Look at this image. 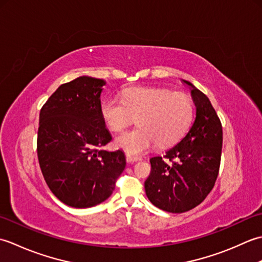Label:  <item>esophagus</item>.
<instances>
[{
    "label": "esophagus",
    "mask_w": 262,
    "mask_h": 262,
    "mask_svg": "<svg viewBox=\"0 0 262 262\" xmlns=\"http://www.w3.org/2000/svg\"><path fill=\"white\" fill-rule=\"evenodd\" d=\"M126 159H127L128 162H130V163H134V162H137V161H141L142 160V158L134 157V155H130V154H127L126 155Z\"/></svg>",
    "instance_id": "34e87169"
}]
</instances>
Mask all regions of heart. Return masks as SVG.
<instances>
[{"mask_svg":"<svg viewBox=\"0 0 262 262\" xmlns=\"http://www.w3.org/2000/svg\"><path fill=\"white\" fill-rule=\"evenodd\" d=\"M102 120L111 130H120L137 118L138 127L119 133L115 145L132 155H141L159 143L171 145L185 134L192 120L191 100L166 89L136 88L121 100L105 99L100 105Z\"/></svg>","mask_w":262,"mask_h":262,"instance_id":"b5f03b06","label":"heart"}]
</instances>
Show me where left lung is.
<instances>
[{"mask_svg": "<svg viewBox=\"0 0 262 262\" xmlns=\"http://www.w3.org/2000/svg\"><path fill=\"white\" fill-rule=\"evenodd\" d=\"M190 89L196 118L186 136L162 157L149 159L151 173L146 179V196L158 208L185 213L196 207L213 189L219 174L223 132L209 99L192 83Z\"/></svg>", "mask_w": 262, "mask_h": 262, "instance_id": "left-lung-1", "label": "left lung"}]
</instances>
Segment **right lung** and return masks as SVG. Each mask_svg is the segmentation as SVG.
<instances>
[{"mask_svg":"<svg viewBox=\"0 0 262 262\" xmlns=\"http://www.w3.org/2000/svg\"><path fill=\"white\" fill-rule=\"evenodd\" d=\"M105 81L79 76L60 85L39 115L37 152L46 183L60 202L88 208L108 199L126 166L120 149H100L111 135L100 114Z\"/></svg>","mask_w":262,"mask_h":262,"instance_id":"add662e5","label":"right lung"}]
</instances>
